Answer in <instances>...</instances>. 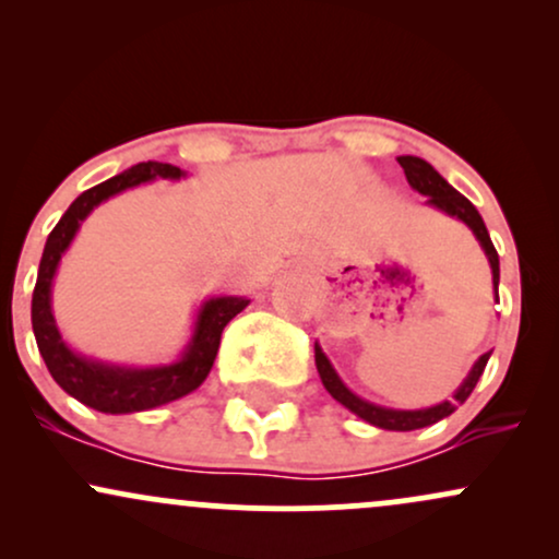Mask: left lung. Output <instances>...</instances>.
I'll list each match as a JSON object with an SVG mask.
<instances>
[{"mask_svg": "<svg viewBox=\"0 0 559 559\" xmlns=\"http://www.w3.org/2000/svg\"><path fill=\"white\" fill-rule=\"evenodd\" d=\"M396 163L402 165L409 186H413L415 191H420L423 197H428V204L444 210L447 215L460 217L465 226H471L473 234H476V239L480 241V247H484L486 258H489V262H491L493 288H497L499 286V254L489 239V230H486V226H484V217H480L478 210L473 207L471 199L460 194L457 189H452V186H449L444 178H441L439 173H436L431 165L426 163V159L404 155V157H396ZM489 355L491 352L480 355V360L473 365L471 376H467L463 386L457 389L454 400L441 402V404H436V407H428V409H386V407H378V404H370V402L360 400V396L352 394V391L342 383V378L336 376V370L331 368L329 357H325L323 352H320V346L316 344V365H318L320 381H323V386L329 389V394L333 396V400L342 402L346 409H352V413L357 415V418L373 423V426H378V428H386V431H415V428L433 426V423H439L441 418H447V415H452L454 409H457V404H463L467 396L473 394L478 378L484 376V368H486V362H489Z\"/></svg>", "mask_w": 559, "mask_h": 559, "instance_id": "left-lung-1", "label": "left lung"}]
</instances>
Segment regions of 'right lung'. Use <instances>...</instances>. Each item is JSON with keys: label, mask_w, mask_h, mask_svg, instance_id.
<instances>
[{"label": "right lung", "mask_w": 559, "mask_h": 559, "mask_svg": "<svg viewBox=\"0 0 559 559\" xmlns=\"http://www.w3.org/2000/svg\"><path fill=\"white\" fill-rule=\"evenodd\" d=\"M181 176V168L168 163H152L150 159V163L133 165V168L110 178V181L83 191L70 204L68 213L60 217V223L49 234L47 247H44L41 265H38V278L34 286V299H31V323H34L38 352H41L44 362H47L55 381L70 396H75L86 407L99 409V413H141V409L159 407V404H168L178 400V396H186L189 391H194L207 378L210 368H213L217 346H221V333L228 325V320H234L249 305V299L241 297L210 299L202 307V312H199L194 338H191L186 355L178 362L165 365V368L131 370L83 360L75 352H70L66 342L60 338V331H57L52 318V307H49V288H52L57 262H60L68 243L73 241L83 217L92 213L96 204L128 189V186L152 181V178Z\"/></svg>", "instance_id": "right-lung-1"}]
</instances>
